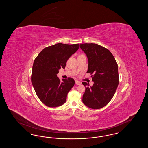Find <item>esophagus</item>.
Segmentation results:
<instances>
[{"label":"esophagus","mask_w":148,"mask_h":148,"mask_svg":"<svg viewBox=\"0 0 148 148\" xmlns=\"http://www.w3.org/2000/svg\"><path fill=\"white\" fill-rule=\"evenodd\" d=\"M75 84L77 85H81V82L79 81L75 80Z\"/></svg>","instance_id":"34e87169"}]
</instances>
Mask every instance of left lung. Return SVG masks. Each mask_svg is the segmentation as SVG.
I'll use <instances>...</instances> for the list:
<instances>
[{
    "instance_id": "1",
    "label": "left lung",
    "mask_w": 148,
    "mask_h": 148,
    "mask_svg": "<svg viewBox=\"0 0 148 148\" xmlns=\"http://www.w3.org/2000/svg\"><path fill=\"white\" fill-rule=\"evenodd\" d=\"M88 60L87 73L94 82L93 86L82 82L86 90L82 102L92 109L106 106L112 99L119 84L118 64L113 55L108 49L95 43L80 44Z\"/></svg>"
}]
</instances>
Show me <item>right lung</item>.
<instances>
[{"label": "right lung", "mask_w": 148, "mask_h": 148, "mask_svg": "<svg viewBox=\"0 0 148 148\" xmlns=\"http://www.w3.org/2000/svg\"><path fill=\"white\" fill-rule=\"evenodd\" d=\"M79 44L61 43L46 47L35 58L32 66V82L38 98L46 106L55 108L62 105L68 93L75 84L71 77L62 79L57 76L61 68L66 67L68 58L79 48Z\"/></svg>", "instance_id": "obj_1"}]
</instances>
